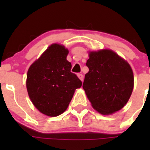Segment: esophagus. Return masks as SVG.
Wrapping results in <instances>:
<instances>
[{"label": "esophagus", "instance_id": "1", "mask_svg": "<svg viewBox=\"0 0 150 150\" xmlns=\"http://www.w3.org/2000/svg\"><path fill=\"white\" fill-rule=\"evenodd\" d=\"M78 77L80 78V79H81V81H83V74L78 73Z\"/></svg>", "mask_w": 150, "mask_h": 150}]
</instances>
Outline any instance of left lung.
<instances>
[{
  "label": "left lung",
  "instance_id": "8db88e82",
  "mask_svg": "<svg viewBox=\"0 0 150 150\" xmlns=\"http://www.w3.org/2000/svg\"><path fill=\"white\" fill-rule=\"evenodd\" d=\"M83 88L92 107L102 115L122 109L134 88V74L128 63L111 50L91 52Z\"/></svg>",
  "mask_w": 150,
  "mask_h": 150
}]
</instances>
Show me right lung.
<instances>
[{
	"instance_id": "1",
	"label": "right lung",
	"mask_w": 150,
	"mask_h": 150,
	"mask_svg": "<svg viewBox=\"0 0 150 150\" xmlns=\"http://www.w3.org/2000/svg\"><path fill=\"white\" fill-rule=\"evenodd\" d=\"M67 54L68 50L63 46L52 44L28 69L30 99L40 112L51 117L64 112L75 89L82 86V81L71 72Z\"/></svg>"
}]
</instances>
